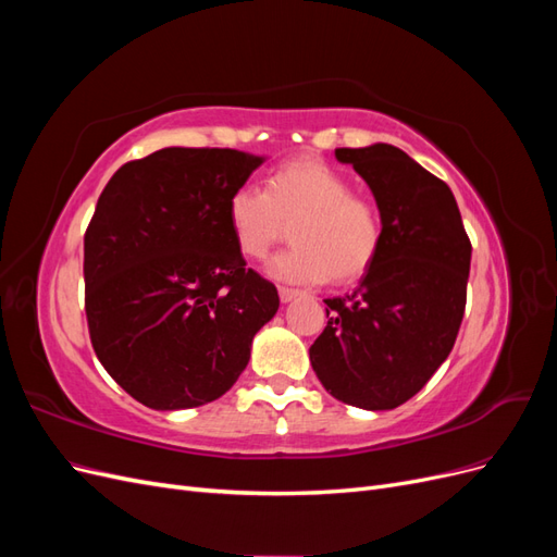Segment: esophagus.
<instances>
[{
  "mask_svg": "<svg viewBox=\"0 0 557 557\" xmlns=\"http://www.w3.org/2000/svg\"><path fill=\"white\" fill-rule=\"evenodd\" d=\"M297 295H299V290L285 288V285H278V297H281V301H293Z\"/></svg>",
  "mask_w": 557,
  "mask_h": 557,
  "instance_id": "esophagus-1",
  "label": "esophagus"
}]
</instances>
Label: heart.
<instances>
[{"mask_svg": "<svg viewBox=\"0 0 557 557\" xmlns=\"http://www.w3.org/2000/svg\"><path fill=\"white\" fill-rule=\"evenodd\" d=\"M225 213L232 239L248 260H262L293 225V246L269 262L281 281L352 283L374 267L383 246L376 201L352 193L346 174L309 156L276 164L264 190H232Z\"/></svg>", "mask_w": 557, "mask_h": 557, "instance_id": "b5f03b06", "label": "heart"}]
</instances>
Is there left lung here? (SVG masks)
<instances>
[{
	"label": "left lung",
	"mask_w": 557,
	"mask_h": 557,
	"mask_svg": "<svg viewBox=\"0 0 557 557\" xmlns=\"http://www.w3.org/2000/svg\"><path fill=\"white\" fill-rule=\"evenodd\" d=\"M374 193L383 246L350 295L325 299L309 348L325 391L350 407L395 409L423 387L458 336L471 244L448 185L391 144L336 148Z\"/></svg>",
	"instance_id": "8db88e82"
}]
</instances>
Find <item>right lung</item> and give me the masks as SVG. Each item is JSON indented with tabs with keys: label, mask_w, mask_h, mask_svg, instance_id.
<instances>
[{
	"label": "right lung",
	"mask_w": 557,
	"mask_h": 557,
	"mask_svg": "<svg viewBox=\"0 0 557 557\" xmlns=\"http://www.w3.org/2000/svg\"><path fill=\"white\" fill-rule=\"evenodd\" d=\"M262 158L232 148H162L125 162L83 239L90 342L144 407L193 409L223 397L274 318V283L246 267L227 197Z\"/></svg>",
	"instance_id": "obj_1"
}]
</instances>
